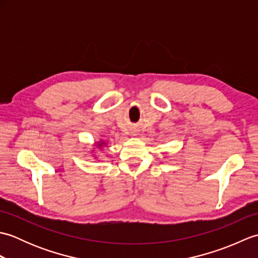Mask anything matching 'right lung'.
I'll use <instances>...</instances> for the list:
<instances>
[{"label": "right lung", "instance_id": "add662e5", "mask_svg": "<svg viewBox=\"0 0 258 258\" xmlns=\"http://www.w3.org/2000/svg\"><path fill=\"white\" fill-rule=\"evenodd\" d=\"M106 145V142L104 141H98V142H95L94 144H93V149H92V152H93V156H94L95 158H97L98 155H96V153L98 151H102L103 147Z\"/></svg>", "mask_w": 258, "mask_h": 258}]
</instances>
